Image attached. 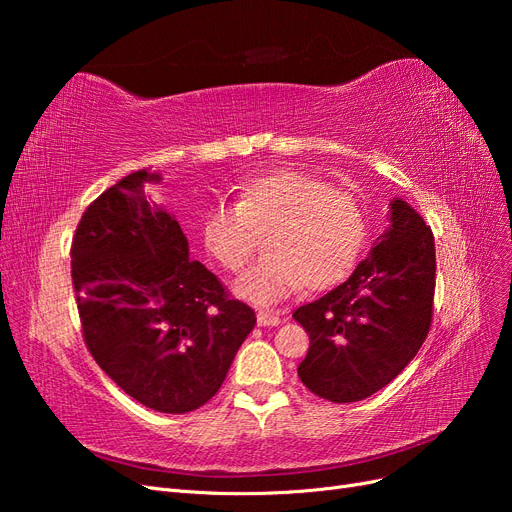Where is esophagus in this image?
<instances>
[{
    "label": "esophagus",
    "mask_w": 512,
    "mask_h": 512,
    "mask_svg": "<svg viewBox=\"0 0 512 512\" xmlns=\"http://www.w3.org/2000/svg\"><path fill=\"white\" fill-rule=\"evenodd\" d=\"M258 320V327H277V324L282 322L280 312H271V309H260L256 314Z\"/></svg>",
    "instance_id": "esophagus-1"
}]
</instances>
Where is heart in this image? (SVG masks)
Instances as JSON below:
<instances>
[{
	"label": "heart",
	"instance_id": "obj_1",
	"mask_svg": "<svg viewBox=\"0 0 512 512\" xmlns=\"http://www.w3.org/2000/svg\"><path fill=\"white\" fill-rule=\"evenodd\" d=\"M205 250L230 273L241 271L267 237V256L235 284L241 299L273 305L305 284L324 290L350 275L367 237L359 198L333 190L301 168H277L247 179L237 205L218 203L200 224Z\"/></svg>",
	"mask_w": 512,
	"mask_h": 512
}]
</instances>
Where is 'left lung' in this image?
I'll use <instances>...</instances> for the list:
<instances>
[{"instance_id":"left-lung-1","label":"left lung","mask_w":512,"mask_h":512,"mask_svg":"<svg viewBox=\"0 0 512 512\" xmlns=\"http://www.w3.org/2000/svg\"><path fill=\"white\" fill-rule=\"evenodd\" d=\"M389 222L344 284L292 314L309 333L299 378L333 404L361 401L384 389L421 350L431 327V228L401 198L391 200Z\"/></svg>"}]
</instances>
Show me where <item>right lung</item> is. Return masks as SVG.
I'll use <instances>...</instances> for the list:
<instances>
[{"instance_id": "1", "label": "right lung", "mask_w": 512, "mask_h": 512, "mask_svg": "<svg viewBox=\"0 0 512 512\" xmlns=\"http://www.w3.org/2000/svg\"><path fill=\"white\" fill-rule=\"evenodd\" d=\"M136 170L87 207L72 239L83 339L123 393L164 414L192 412L220 391L256 324L203 262L179 222L149 203Z\"/></svg>"}]
</instances>
